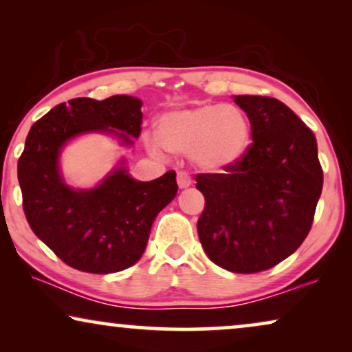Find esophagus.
I'll return each mask as SVG.
<instances>
[{"label": "esophagus", "instance_id": "obj_1", "mask_svg": "<svg viewBox=\"0 0 352 352\" xmlns=\"http://www.w3.org/2000/svg\"><path fill=\"white\" fill-rule=\"evenodd\" d=\"M190 184H192V179H190L189 173L177 171V186H179V189H187Z\"/></svg>", "mask_w": 352, "mask_h": 352}]
</instances>
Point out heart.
<instances>
[{
	"label": "heart",
	"instance_id": "heart-1",
	"mask_svg": "<svg viewBox=\"0 0 352 352\" xmlns=\"http://www.w3.org/2000/svg\"><path fill=\"white\" fill-rule=\"evenodd\" d=\"M250 138V122L237 105L201 104L165 113L158 122V136L147 134L144 142L152 153L165 148L190 153L200 168L218 171L245 155Z\"/></svg>",
	"mask_w": 352,
	"mask_h": 352
}]
</instances>
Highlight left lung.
<instances>
[{
	"label": "left lung",
	"mask_w": 352,
	"mask_h": 352,
	"mask_svg": "<svg viewBox=\"0 0 352 352\" xmlns=\"http://www.w3.org/2000/svg\"><path fill=\"white\" fill-rule=\"evenodd\" d=\"M253 144L224 173L197 175L205 197L197 230L206 256L226 271H266L309 234L324 173L314 133L274 98L234 96Z\"/></svg>",
	"instance_id": "obj_1"
}]
</instances>
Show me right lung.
I'll return each instance as SVG.
<instances>
[{
    "label": "right lung",
    "mask_w": 352,
    "mask_h": 352,
    "mask_svg": "<svg viewBox=\"0 0 352 352\" xmlns=\"http://www.w3.org/2000/svg\"><path fill=\"white\" fill-rule=\"evenodd\" d=\"M141 107L124 94L76 98L51 109L25 139L17 163L25 218L36 237L78 271L110 274L136 264L153 219L177 194L175 171L142 182L129 176L124 160L93 189H74L62 176V148L81 134H113L122 146H133L141 134Z\"/></svg>",
    "instance_id": "obj_1"
}]
</instances>
